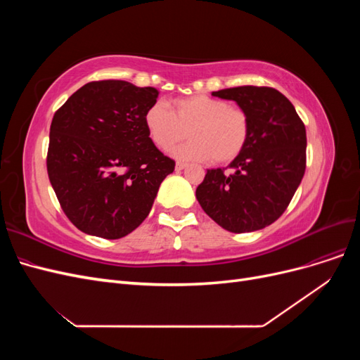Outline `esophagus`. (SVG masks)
Masks as SVG:
<instances>
[{"instance_id": "esophagus-1", "label": "esophagus", "mask_w": 360, "mask_h": 360, "mask_svg": "<svg viewBox=\"0 0 360 360\" xmlns=\"http://www.w3.org/2000/svg\"><path fill=\"white\" fill-rule=\"evenodd\" d=\"M186 167H188V163H184V162H177L176 163V169L177 171H181V169H184Z\"/></svg>"}]
</instances>
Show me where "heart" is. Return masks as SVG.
Instances as JSON below:
<instances>
[{"mask_svg":"<svg viewBox=\"0 0 360 360\" xmlns=\"http://www.w3.org/2000/svg\"><path fill=\"white\" fill-rule=\"evenodd\" d=\"M151 141L163 151L191 136L186 144L172 151L180 160L226 163L242 153L249 136L248 114L212 96H191L174 102L171 108L156 102L146 112Z\"/></svg>","mask_w":360,"mask_h":360,"instance_id":"obj_1","label":"heart"}]
</instances>
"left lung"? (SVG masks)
Returning a JSON list of instances; mask_svg holds the SVG:
<instances>
[{"instance_id": "left-lung-1", "label": "left lung", "mask_w": 360, "mask_h": 360, "mask_svg": "<svg viewBox=\"0 0 360 360\" xmlns=\"http://www.w3.org/2000/svg\"><path fill=\"white\" fill-rule=\"evenodd\" d=\"M248 114L249 136L228 168L207 169L197 200L231 233H252L285 212L307 168V130L287 97L270 86L243 85L212 93Z\"/></svg>"}]
</instances>
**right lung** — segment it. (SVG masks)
Returning <instances> with one entry per match:
<instances>
[{"mask_svg":"<svg viewBox=\"0 0 360 360\" xmlns=\"http://www.w3.org/2000/svg\"><path fill=\"white\" fill-rule=\"evenodd\" d=\"M158 90L89 82L51 123L48 176L63 212L85 234L122 238L148 216L172 159L151 141L146 112Z\"/></svg>","mask_w":360,"mask_h":360,"instance_id":"add662e5","label":"right lung"}]
</instances>
